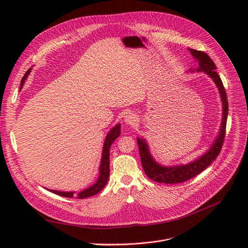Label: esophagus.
Masks as SVG:
<instances>
[{"label": "esophagus", "mask_w": 248, "mask_h": 248, "mask_svg": "<svg viewBox=\"0 0 248 248\" xmlns=\"http://www.w3.org/2000/svg\"><path fill=\"white\" fill-rule=\"evenodd\" d=\"M137 120H138V119H137L136 115H134V114H132V113H128L127 115L124 116V122H125V124H128V125H130V126L134 125V124L137 123Z\"/></svg>", "instance_id": "obj_1"}]
</instances>
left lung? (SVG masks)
<instances>
[{
  "label": "left lung",
  "mask_w": 248,
  "mask_h": 248,
  "mask_svg": "<svg viewBox=\"0 0 248 248\" xmlns=\"http://www.w3.org/2000/svg\"><path fill=\"white\" fill-rule=\"evenodd\" d=\"M189 51L192 54V56L196 59V61H198L199 67L197 68V72H204L205 74H207L212 79H213V81L216 83L219 89L220 96L223 102L222 124L220 132L216 137L214 143L212 144L211 148L203 156L187 165H179L172 167H164L159 165L152 158L146 141L144 139L137 138V144L143 170L150 180L157 183L180 184L192 179L193 176H196L198 173L203 171L207 167H209L212 164V162L217 158V156L220 154L222 150V146L224 143L229 111L228 97L224 84L216 72L217 67L214 62L211 60V58L205 52L197 51L194 49H189Z\"/></svg>",
  "instance_id": "1"
}]
</instances>
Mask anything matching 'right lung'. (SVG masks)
Returning <instances> with one entry per match:
<instances>
[{"label":"right lung","mask_w":248,"mask_h":248,"mask_svg":"<svg viewBox=\"0 0 248 248\" xmlns=\"http://www.w3.org/2000/svg\"><path fill=\"white\" fill-rule=\"evenodd\" d=\"M30 72H31V67L27 70V72L24 75V77L21 79L20 89L22 88L24 80L26 79V78L28 77ZM120 134H121V124H118L115 127H113L110 130L107 137H106L105 142H104V146H103L101 164H100V168H99L100 175H99L98 181L93 186H91L90 187H88V188H86L83 191H80L78 193L62 192V191H58V190H50V191L56 193L57 195L62 196V197H67V198L76 197V198H78V199L90 197V196H93V195L99 193L105 187V186L107 185V182L109 180V175H110V148H111L112 143L120 136Z\"/></svg>","instance_id":"obj_1"}]
</instances>
